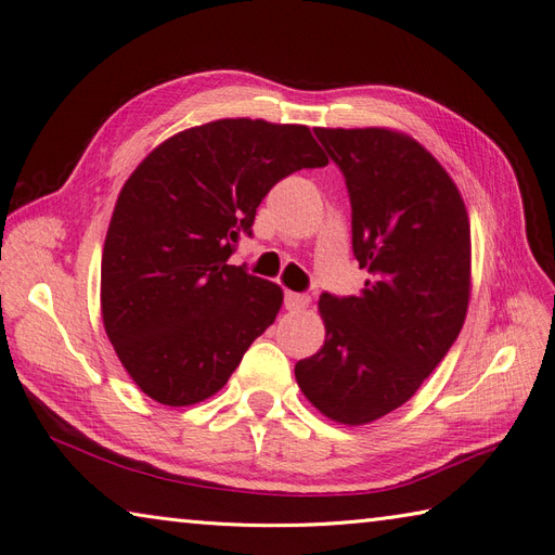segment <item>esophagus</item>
I'll use <instances>...</instances> for the list:
<instances>
[{"mask_svg": "<svg viewBox=\"0 0 555 555\" xmlns=\"http://www.w3.org/2000/svg\"><path fill=\"white\" fill-rule=\"evenodd\" d=\"M308 304H310V296H308V294H296V292H287V294H284V308L292 310V312L306 310Z\"/></svg>", "mask_w": 555, "mask_h": 555, "instance_id": "esophagus-1", "label": "esophagus"}]
</instances>
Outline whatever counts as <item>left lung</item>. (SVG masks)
<instances>
[{
    "mask_svg": "<svg viewBox=\"0 0 555 555\" xmlns=\"http://www.w3.org/2000/svg\"><path fill=\"white\" fill-rule=\"evenodd\" d=\"M351 201V247L371 278L322 294L326 338L294 373L335 424L365 426L408 402L447 357L469 304L473 245L456 182L412 137L386 127L314 129Z\"/></svg>",
    "mask_w": 555,
    "mask_h": 555,
    "instance_id": "obj_1",
    "label": "left lung"
}]
</instances>
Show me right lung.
Listing matches in <instances>:
<instances>
[{
    "label": "right lung",
    "mask_w": 555,
    "mask_h": 555,
    "mask_svg": "<svg viewBox=\"0 0 555 555\" xmlns=\"http://www.w3.org/2000/svg\"><path fill=\"white\" fill-rule=\"evenodd\" d=\"M328 157L306 125L227 117L178 131L122 184L102 257V319L139 389L215 396L275 322L280 284L229 263L273 184Z\"/></svg>",
    "instance_id": "obj_1"
}]
</instances>
